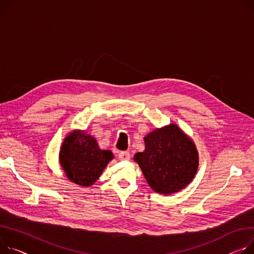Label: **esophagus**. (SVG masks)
Masks as SVG:
<instances>
[{"mask_svg": "<svg viewBox=\"0 0 254 254\" xmlns=\"http://www.w3.org/2000/svg\"><path fill=\"white\" fill-rule=\"evenodd\" d=\"M118 158H120L121 160H124V161L129 160V158H130V154H129V152H127V151L121 152V153L118 154Z\"/></svg>", "mask_w": 254, "mask_h": 254, "instance_id": "34e87169", "label": "esophagus"}]
</instances>
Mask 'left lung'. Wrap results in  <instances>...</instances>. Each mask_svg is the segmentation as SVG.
Returning a JSON list of instances; mask_svg holds the SVG:
<instances>
[{"label":"left lung","instance_id":"left-lung-1","mask_svg":"<svg viewBox=\"0 0 254 254\" xmlns=\"http://www.w3.org/2000/svg\"><path fill=\"white\" fill-rule=\"evenodd\" d=\"M144 141L145 150L134 154L133 160L140 165L150 187L163 195L187 187L199 165L198 151L192 139L177 125L171 124L152 130Z\"/></svg>","mask_w":254,"mask_h":254}]
</instances>
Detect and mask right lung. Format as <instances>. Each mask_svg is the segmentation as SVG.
<instances>
[{
	"instance_id": "right-lung-1",
	"label": "right lung",
	"mask_w": 254,
	"mask_h": 254,
	"mask_svg": "<svg viewBox=\"0 0 254 254\" xmlns=\"http://www.w3.org/2000/svg\"><path fill=\"white\" fill-rule=\"evenodd\" d=\"M112 159L111 151L101 150L95 138L78 129L64 139L59 153L66 177L81 187L92 186Z\"/></svg>"
}]
</instances>
